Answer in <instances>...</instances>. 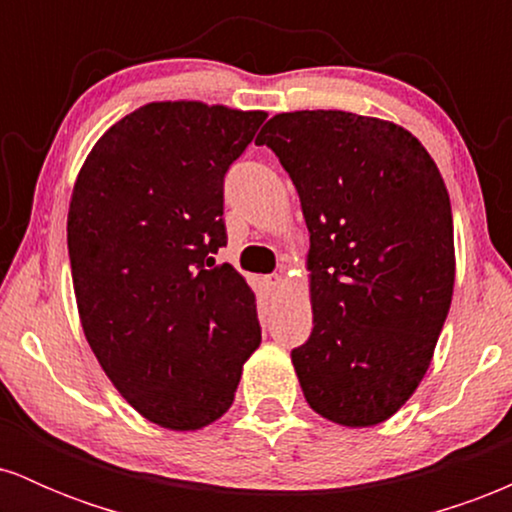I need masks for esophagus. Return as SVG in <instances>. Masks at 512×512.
I'll return each instance as SVG.
<instances>
[{"label": "esophagus", "mask_w": 512, "mask_h": 512, "mask_svg": "<svg viewBox=\"0 0 512 512\" xmlns=\"http://www.w3.org/2000/svg\"><path fill=\"white\" fill-rule=\"evenodd\" d=\"M267 286H269V291H279L281 286H284V276H279V274L267 276Z\"/></svg>", "instance_id": "34e87169"}]
</instances>
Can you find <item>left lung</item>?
<instances>
[{
	"mask_svg": "<svg viewBox=\"0 0 512 512\" xmlns=\"http://www.w3.org/2000/svg\"><path fill=\"white\" fill-rule=\"evenodd\" d=\"M279 156L310 233L313 332L291 351L303 395L339 426L383 424L431 366L455 286L445 182L414 134L344 110L279 113Z\"/></svg>",
	"mask_w": 512,
	"mask_h": 512,
	"instance_id": "obj_1",
	"label": "left lung"
}]
</instances>
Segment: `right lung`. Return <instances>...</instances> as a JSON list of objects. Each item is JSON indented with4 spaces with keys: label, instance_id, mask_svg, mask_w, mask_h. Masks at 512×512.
Returning a JSON list of instances; mask_svg holds the SVG:
<instances>
[{
    "label": "right lung",
    "instance_id": "1",
    "mask_svg": "<svg viewBox=\"0 0 512 512\" xmlns=\"http://www.w3.org/2000/svg\"><path fill=\"white\" fill-rule=\"evenodd\" d=\"M264 117L142 105L76 178L67 245L86 342L117 392L170 431L221 419L262 342L255 293L214 255L226 245L223 178Z\"/></svg>",
    "mask_w": 512,
    "mask_h": 512
}]
</instances>
